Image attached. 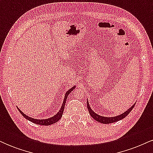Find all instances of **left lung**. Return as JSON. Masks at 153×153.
I'll use <instances>...</instances> for the list:
<instances>
[{
	"mask_svg": "<svg viewBox=\"0 0 153 153\" xmlns=\"http://www.w3.org/2000/svg\"><path fill=\"white\" fill-rule=\"evenodd\" d=\"M134 104L130 108H129L127 111H126L124 113H123L122 114L117 116V117H101V116L98 115L97 114L95 113L94 111L91 108L90 106H89L88 101L87 100V107H88V109L90 115L95 119V120L97 121V122H99L100 123H102V124H110V123L118 122V121L121 120V119L125 118V117L129 114V112L132 110V108H134Z\"/></svg>",
	"mask_w": 153,
	"mask_h": 153,
	"instance_id": "8db88e82",
	"label": "left lung"
}]
</instances>
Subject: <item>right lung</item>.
I'll use <instances>...</instances> for the list:
<instances>
[{
	"instance_id": "obj_1",
	"label": "right lung",
	"mask_w": 153,
	"mask_h": 153,
	"mask_svg": "<svg viewBox=\"0 0 153 153\" xmlns=\"http://www.w3.org/2000/svg\"><path fill=\"white\" fill-rule=\"evenodd\" d=\"M75 88V86L72 87L69 91H67L65 95V99H64V101H63L62 106V107H61L60 109H59V112L57 114L54 115V117H51V118H50V119H36L31 118V117H28V116H26V114H24L23 113V112L20 109H19V108H18V109L19 111V112H20V113L22 114V116L24 117V118H26V119H28V120L30 121V122H31L34 123V124H39V125H45V126L51 125V124H54V123H55V122H58L59 119H61V117H62V116L63 111H64V108H65V105L67 98H68V95L70 94V93H71L73 90H74Z\"/></svg>"
}]
</instances>
